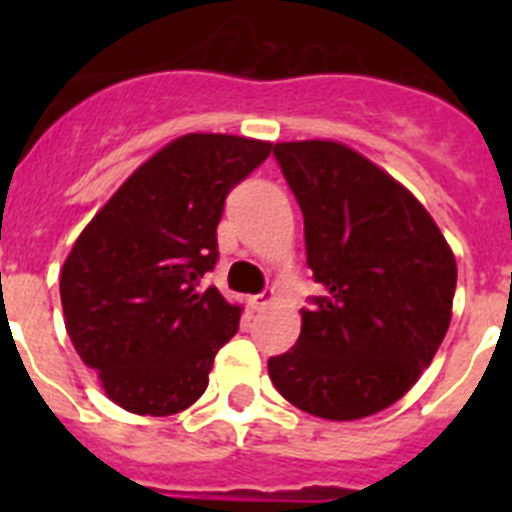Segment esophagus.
I'll use <instances>...</instances> for the list:
<instances>
[{
    "label": "esophagus",
    "mask_w": 512,
    "mask_h": 512,
    "mask_svg": "<svg viewBox=\"0 0 512 512\" xmlns=\"http://www.w3.org/2000/svg\"><path fill=\"white\" fill-rule=\"evenodd\" d=\"M274 300H277V295H274V289H264L261 295L251 297V305H253V310H266V307H269Z\"/></svg>",
    "instance_id": "esophagus-1"
}]
</instances>
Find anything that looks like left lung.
Masks as SVG:
<instances>
[{
    "label": "left lung",
    "mask_w": 512,
    "mask_h": 512,
    "mask_svg": "<svg viewBox=\"0 0 512 512\" xmlns=\"http://www.w3.org/2000/svg\"><path fill=\"white\" fill-rule=\"evenodd\" d=\"M305 217L307 266L325 295L302 307L295 348L269 377L295 408L359 420L390 408L451 323L456 259L433 217L369 158L333 140L277 143Z\"/></svg>",
    "instance_id": "1"
}]
</instances>
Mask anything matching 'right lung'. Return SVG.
<instances>
[{"instance_id":"right-lung-1","label":"right lung","mask_w":512,"mask_h":512,"mask_svg":"<svg viewBox=\"0 0 512 512\" xmlns=\"http://www.w3.org/2000/svg\"><path fill=\"white\" fill-rule=\"evenodd\" d=\"M271 143L189 133L128 176L81 230L61 271L66 330L104 392L138 415L200 400L241 307L200 282L217 264L225 197Z\"/></svg>"}]
</instances>
